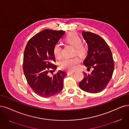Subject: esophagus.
<instances>
[{
  "instance_id": "34e87169",
  "label": "esophagus",
  "mask_w": 129,
  "mask_h": 129,
  "mask_svg": "<svg viewBox=\"0 0 129 129\" xmlns=\"http://www.w3.org/2000/svg\"><path fill=\"white\" fill-rule=\"evenodd\" d=\"M74 73V71H68V74L69 75L73 74Z\"/></svg>"
}]
</instances>
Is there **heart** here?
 <instances>
[{
	"label": "heart",
	"mask_w": 129,
	"mask_h": 129,
	"mask_svg": "<svg viewBox=\"0 0 129 129\" xmlns=\"http://www.w3.org/2000/svg\"><path fill=\"white\" fill-rule=\"evenodd\" d=\"M65 40L68 43L75 48V52L77 54L80 56L85 55L86 49L85 46L81 44V39L78 34L74 32L71 33L66 37ZM53 51L56 58L60 59L62 57V48L59 43L56 44L54 46ZM80 62V59L77 56L73 58H66L60 62L59 66L62 69L74 71L78 67Z\"/></svg>",
	"instance_id": "b5f03b06"
}]
</instances>
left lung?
Listing matches in <instances>:
<instances>
[{"instance_id": "obj_1", "label": "left lung", "mask_w": 129, "mask_h": 129, "mask_svg": "<svg viewBox=\"0 0 129 129\" xmlns=\"http://www.w3.org/2000/svg\"><path fill=\"white\" fill-rule=\"evenodd\" d=\"M82 37L88 45V52L84 61L87 69L92 68L90 74L84 73L85 77L79 83L80 88L90 93L103 90L112 78L114 69L111 51L100 36L83 31Z\"/></svg>"}]
</instances>
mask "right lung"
<instances>
[{
	"instance_id": "right-lung-1",
	"label": "right lung",
	"mask_w": 129,
	"mask_h": 129,
	"mask_svg": "<svg viewBox=\"0 0 129 129\" xmlns=\"http://www.w3.org/2000/svg\"><path fill=\"white\" fill-rule=\"evenodd\" d=\"M64 33L63 30L44 29L30 39L25 47L24 74L30 88L41 97L53 96L63 88L66 72L59 70L52 77L49 73L51 69L56 68L53 64L55 59L53 50Z\"/></svg>"
}]
</instances>
